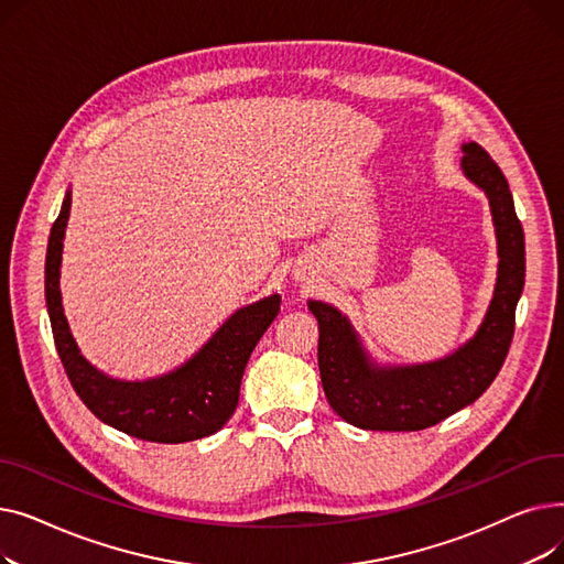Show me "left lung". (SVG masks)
I'll use <instances>...</instances> for the list:
<instances>
[{"label": "left lung", "mask_w": 564, "mask_h": 564, "mask_svg": "<svg viewBox=\"0 0 564 564\" xmlns=\"http://www.w3.org/2000/svg\"><path fill=\"white\" fill-rule=\"evenodd\" d=\"M462 151L464 173L489 196L500 256L494 300L476 338L443 361L383 370L368 361L357 334L334 306L308 302L319 324L324 395L343 421L361 430L416 432L441 423L489 389L510 351L525 281L523 226L500 166L476 141L464 143Z\"/></svg>", "instance_id": "8db88e82"}]
</instances>
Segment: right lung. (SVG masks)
I'll list each match as a JSON object with an SVG mask.
<instances>
[{
    "label": "right lung",
    "instance_id": "right-lung-1",
    "mask_svg": "<svg viewBox=\"0 0 564 564\" xmlns=\"http://www.w3.org/2000/svg\"><path fill=\"white\" fill-rule=\"evenodd\" d=\"M68 215L70 194H66L50 232L45 302L58 359L79 400L102 423L141 441L185 443L221 430L240 400V383L251 351L279 313V294L230 315L196 357L177 370L148 381L109 379L82 357L62 308L58 267Z\"/></svg>",
    "mask_w": 564,
    "mask_h": 564
}]
</instances>
